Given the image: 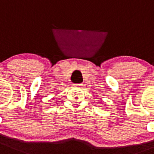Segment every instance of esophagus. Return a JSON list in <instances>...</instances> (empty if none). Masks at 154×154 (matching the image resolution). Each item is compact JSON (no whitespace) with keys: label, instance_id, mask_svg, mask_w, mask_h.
Here are the masks:
<instances>
[{"label":"esophagus","instance_id":"1","mask_svg":"<svg viewBox=\"0 0 154 154\" xmlns=\"http://www.w3.org/2000/svg\"><path fill=\"white\" fill-rule=\"evenodd\" d=\"M74 86L75 87H80L82 86V84H74Z\"/></svg>","mask_w":154,"mask_h":154}]
</instances>
